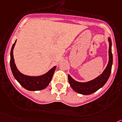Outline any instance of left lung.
Wrapping results in <instances>:
<instances>
[{"instance_id": "8db88e82", "label": "left lung", "mask_w": 122, "mask_h": 122, "mask_svg": "<svg viewBox=\"0 0 122 122\" xmlns=\"http://www.w3.org/2000/svg\"><path fill=\"white\" fill-rule=\"evenodd\" d=\"M108 42L109 44V62L105 69L101 74L95 78L93 80L86 82H80L77 81L72 78V77L68 74V80L72 88L77 93L81 95H88L95 93L99 88L105 85L111 73L113 56L112 54V42L110 37H108Z\"/></svg>"}]
</instances>
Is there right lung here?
I'll list each match as a JSON object with an SVG mask.
<instances>
[{"mask_svg": "<svg viewBox=\"0 0 122 122\" xmlns=\"http://www.w3.org/2000/svg\"><path fill=\"white\" fill-rule=\"evenodd\" d=\"M16 40L13 43L10 51V67L15 79L25 89L29 91H39L43 90L49 85L51 80L56 66H54L45 74L39 76H29L20 72L17 69L13 58V49Z\"/></svg>", "mask_w": 122, "mask_h": 122, "instance_id": "right-lung-1", "label": "right lung"}]
</instances>
